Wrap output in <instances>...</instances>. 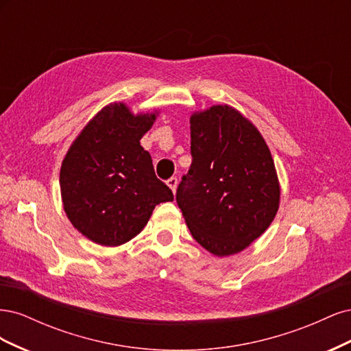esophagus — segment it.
Returning <instances> with one entry per match:
<instances>
[{"mask_svg": "<svg viewBox=\"0 0 351 351\" xmlns=\"http://www.w3.org/2000/svg\"><path fill=\"white\" fill-rule=\"evenodd\" d=\"M177 184H178V182H177V178L176 177H171L167 182V186L173 190V193H176V190H177Z\"/></svg>", "mask_w": 351, "mask_h": 351, "instance_id": "1", "label": "esophagus"}]
</instances>
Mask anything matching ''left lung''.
I'll return each mask as SVG.
<instances>
[{
    "label": "left lung",
    "instance_id": "obj_1",
    "mask_svg": "<svg viewBox=\"0 0 351 351\" xmlns=\"http://www.w3.org/2000/svg\"><path fill=\"white\" fill-rule=\"evenodd\" d=\"M193 161L177 204L193 239L215 256H231L261 237L280 208V182L258 127L230 105L190 115Z\"/></svg>",
    "mask_w": 351,
    "mask_h": 351
}]
</instances>
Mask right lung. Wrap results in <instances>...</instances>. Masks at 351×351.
Wrapping results in <instances>:
<instances>
[{
	"label": "right lung",
	"mask_w": 351,
	"mask_h": 351,
	"mask_svg": "<svg viewBox=\"0 0 351 351\" xmlns=\"http://www.w3.org/2000/svg\"><path fill=\"white\" fill-rule=\"evenodd\" d=\"M158 114H133L127 104L111 102L70 145L60 169L62 208L90 241L121 246L145 228L158 204L174 200L141 145Z\"/></svg>",
	"instance_id": "right-lung-1"
}]
</instances>
